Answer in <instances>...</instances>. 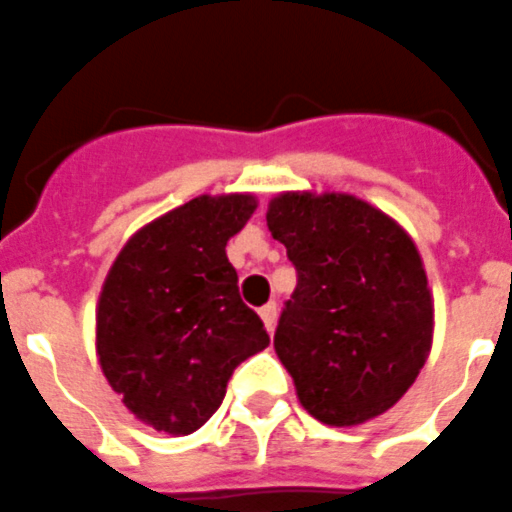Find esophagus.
I'll use <instances>...</instances> for the list:
<instances>
[{
    "mask_svg": "<svg viewBox=\"0 0 512 512\" xmlns=\"http://www.w3.org/2000/svg\"><path fill=\"white\" fill-rule=\"evenodd\" d=\"M261 321H264L266 331H274V326H277V303H266L264 308L259 310Z\"/></svg>",
    "mask_w": 512,
    "mask_h": 512,
    "instance_id": "34e87169",
    "label": "esophagus"
}]
</instances>
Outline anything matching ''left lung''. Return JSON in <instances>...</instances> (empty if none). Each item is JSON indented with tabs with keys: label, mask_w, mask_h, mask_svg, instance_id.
<instances>
[{
	"label": "left lung",
	"mask_w": 512,
	"mask_h": 512,
	"mask_svg": "<svg viewBox=\"0 0 512 512\" xmlns=\"http://www.w3.org/2000/svg\"><path fill=\"white\" fill-rule=\"evenodd\" d=\"M266 225L298 269L274 334L298 401L331 427L381 417L432 349L435 308L412 235L339 191L277 194Z\"/></svg>",
	"instance_id": "left-lung-1"
}]
</instances>
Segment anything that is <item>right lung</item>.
<instances>
[{"mask_svg": "<svg viewBox=\"0 0 512 512\" xmlns=\"http://www.w3.org/2000/svg\"><path fill=\"white\" fill-rule=\"evenodd\" d=\"M253 212V194L196 196L139 227L108 269L95 308L100 370L157 432L199 430L233 370L269 347L225 253Z\"/></svg>", "mask_w": 512, "mask_h": 512, "instance_id": "add662e5", "label": "right lung"}]
</instances>
